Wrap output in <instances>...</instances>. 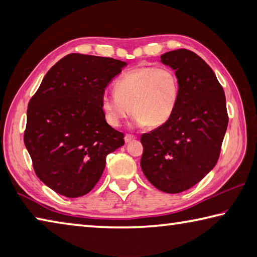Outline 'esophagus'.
Listing matches in <instances>:
<instances>
[{"label":"esophagus","mask_w":257,"mask_h":257,"mask_svg":"<svg viewBox=\"0 0 257 257\" xmlns=\"http://www.w3.org/2000/svg\"><path fill=\"white\" fill-rule=\"evenodd\" d=\"M135 139H136V136H134V135L127 134V135H125V136H124V142H125V143H130V142L135 141Z\"/></svg>","instance_id":"esophagus-1"}]
</instances>
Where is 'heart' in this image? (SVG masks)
<instances>
[{"mask_svg":"<svg viewBox=\"0 0 257 257\" xmlns=\"http://www.w3.org/2000/svg\"><path fill=\"white\" fill-rule=\"evenodd\" d=\"M179 97V80L167 67H142L125 72L114 84V94L101 97L104 119L119 127L132 113L134 124L156 128L170 119Z\"/></svg>","mask_w":257,"mask_h":257,"instance_id":"heart-1","label":"heart"}]
</instances>
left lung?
<instances>
[{
    "mask_svg": "<svg viewBox=\"0 0 257 257\" xmlns=\"http://www.w3.org/2000/svg\"><path fill=\"white\" fill-rule=\"evenodd\" d=\"M161 62L176 71L179 97L167 122L142 135L141 167L155 188L178 194L215 167L228 127L227 104L214 72L196 53L170 51Z\"/></svg>",
    "mask_w": 257,
    "mask_h": 257,
    "instance_id": "obj_1",
    "label": "left lung"
}]
</instances>
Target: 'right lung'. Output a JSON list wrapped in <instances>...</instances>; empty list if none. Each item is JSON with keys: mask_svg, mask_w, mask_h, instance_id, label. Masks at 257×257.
Wrapping results in <instances>:
<instances>
[{"mask_svg": "<svg viewBox=\"0 0 257 257\" xmlns=\"http://www.w3.org/2000/svg\"><path fill=\"white\" fill-rule=\"evenodd\" d=\"M127 63L71 53L52 67L28 104L25 145L34 170L60 195L84 196L101 178L123 134L104 119L101 97Z\"/></svg>", "mask_w": 257, "mask_h": 257, "instance_id": "obj_1", "label": "right lung"}]
</instances>
